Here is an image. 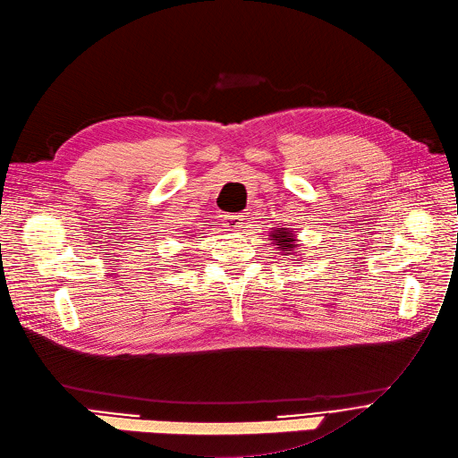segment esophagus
I'll use <instances>...</instances> for the list:
<instances>
[{
	"label": "esophagus",
	"instance_id": "34e87169",
	"mask_svg": "<svg viewBox=\"0 0 458 458\" xmlns=\"http://www.w3.org/2000/svg\"><path fill=\"white\" fill-rule=\"evenodd\" d=\"M225 227L229 231H236L242 227V224H244V216L242 214H229V216H225Z\"/></svg>",
	"mask_w": 458,
	"mask_h": 458
}]
</instances>
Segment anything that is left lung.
<instances>
[{
  "mask_svg": "<svg viewBox=\"0 0 458 458\" xmlns=\"http://www.w3.org/2000/svg\"><path fill=\"white\" fill-rule=\"evenodd\" d=\"M272 238L277 242L276 246H279L281 251H292L293 248H298V244H295L293 234H292L290 229H284V227H283V229H279L277 233H274Z\"/></svg>",
  "mask_w": 458,
  "mask_h": 458,
  "instance_id": "8db88e82",
  "label": "left lung"
}]
</instances>
